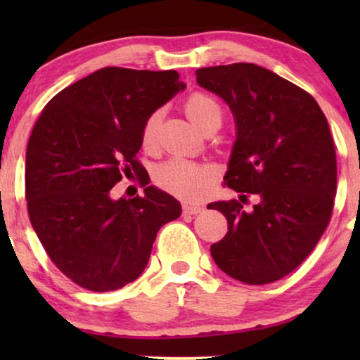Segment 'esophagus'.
<instances>
[{
  "mask_svg": "<svg viewBox=\"0 0 360 360\" xmlns=\"http://www.w3.org/2000/svg\"><path fill=\"white\" fill-rule=\"evenodd\" d=\"M203 210V206L198 205H184V214H198Z\"/></svg>",
  "mask_w": 360,
  "mask_h": 360,
  "instance_id": "esophagus-1",
  "label": "esophagus"
}]
</instances>
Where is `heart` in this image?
<instances>
[{"instance_id": "1", "label": "heart", "mask_w": 360, "mask_h": 360, "mask_svg": "<svg viewBox=\"0 0 360 360\" xmlns=\"http://www.w3.org/2000/svg\"><path fill=\"white\" fill-rule=\"evenodd\" d=\"M185 111L191 121L206 131L211 126H221L223 110L213 96L203 91H195L186 96ZM162 111L157 110L146 117L141 129V142L146 149L155 146L159 137ZM210 170L196 162L180 159L165 160L155 167L154 181L167 193L179 196L181 200H196L203 195L208 184Z\"/></svg>"}]
</instances>
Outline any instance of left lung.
Wrapping results in <instances>:
<instances>
[{
  "mask_svg": "<svg viewBox=\"0 0 360 360\" xmlns=\"http://www.w3.org/2000/svg\"><path fill=\"white\" fill-rule=\"evenodd\" d=\"M196 82L234 115L226 185L240 200L261 198L249 214L238 200L208 205L228 219L211 255L239 282L272 283L311 254L331 219L338 165L328 120L308 91L254 63L198 68Z\"/></svg>",
  "mask_w": 360,
  "mask_h": 360,
  "instance_id": "8db88e82",
  "label": "left lung"
}]
</instances>
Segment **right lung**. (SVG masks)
Segmentation results:
<instances>
[{"mask_svg": "<svg viewBox=\"0 0 360 360\" xmlns=\"http://www.w3.org/2000/svg\"><path fill=\"white\" fill-rule=\"evenodd\" d=\"M175 70L105 67L57 93L32 127L26 152L27 213L42 248L72 282L112 292L149 262L157 231L181 214L155 186L112 200L122 176L139 175L146 117L184 83ZM149 176V175H147Z\"/></svg>", "mask_w": 360, "mask_h": 360, "instance_id": "right-lung-1", "label": "right lung"}]
</instances>
